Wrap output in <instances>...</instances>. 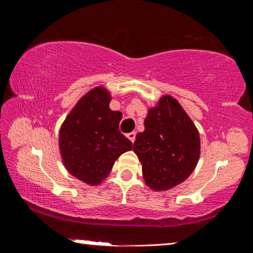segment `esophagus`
I'll list each match as a JSON object with an SVG mask.
<instances>
[{
	"label": "esophagus",
	"instance_id": "esophagus-1",
	"mask_svg": "<svg viewBox=\"0 0 253 253\" xmlns=\"http://www.w3.org/2000/svg\"><path fill=\"white\" fill-rule=\"evenodd\" d=\"M127 137H128V139H129L131 143H134L135 142V138H136V132L135 131H131V132H129V134H127Z\"/></svg>",
	"mask_w": 253,
	"mask_h": 253
}]
</instances>
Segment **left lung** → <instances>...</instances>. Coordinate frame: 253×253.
Instances as JSON below:
<instances>
[{
	"mask_svg": "<svg viewBox=\"0 0 253 253\" xmlns=\"http://www.w3.org/2000/svg\"><path fill=\"white\" fill-rule=\"evenodd\" d=\"M145 130L136 135L134 152L143 177L154 191L178 185L193 172L200 157V134L175 98L163 96L148 110Z\"/></svg>",
	"mask_w": 253,
	"mask_h": 253,
	"instance_id": "left-lung-1",
	"label": "left lung"
}]
</instances>
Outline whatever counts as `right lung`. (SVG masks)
<instances>
[{"label": "right lung", "instance_id": "add662e5", "mask_svg": "<svg viewBox=\"0 0 253 253\" xmlns=\"http://www.w3.org/2000/svg\"><path fill=\"white\" fill-rule=\"evenodd\" d=\"M110 93L96 87L77 102L59 132L62 162L72 176L98 185L115 161L130 151L131 142L119 131L122 113L109 108Z\"/></svg>", "mask_w": 253, "mask_h": 253}]
</instances>
